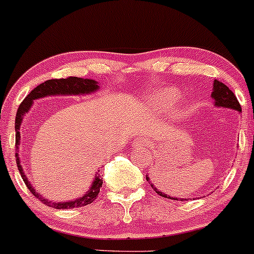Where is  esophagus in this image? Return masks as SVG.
Instances as JSON below:
<instances>
[{"instance_id": "34e87169", "label": "esophagus", "mask_w": 254, "mask_h": 254, "mask_svg": "<svg viewBox=\"0 0 254 254\" xmlns=\"http://www.w3.org/2000/svg\"><path fill=\"white\" fill-rule=\"evenodd\" d=\"M134 144L136 146H146V145H149V140H147V137H137L134 140Z\"/></svg>"}]
</instances>
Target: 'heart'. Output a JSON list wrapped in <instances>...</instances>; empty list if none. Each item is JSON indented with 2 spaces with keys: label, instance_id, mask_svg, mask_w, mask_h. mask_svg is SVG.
<instances>
[{
  "label": "heart",
  "instance_id": "obj_1",
  "mask_svg": "<svg viewBox=\"0 0 254 254\" xmlns=\"http://www.w3.org/2000/svg\"><path fill=\"white\" fill-rule=\"evenodd\" d=\"M179 94L174 89H165L156 93L154 97L150 98V105L155 107L156 109L161 110H171L176 104V100Z\"/></svg>",
  "mask_w": 254,
  "mask_h": 254
}]
</instances>
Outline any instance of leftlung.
Wrapping results in <instances>:
<instances>
[{
	"mask_svg": "<svg viewBox=\"0 0 254 254\" xmlns=\"http://www.w3.org/2000/svg\"><path fill=\"white\" fill-rule=\"evenodd\" d=\"M211 95H212V98L215 99L216 107L230 108V109L237 110V112H242V109H241L240 102L237 100V97L233 94V92L230 89V88L227 87V85L223 84V83L220 82V80L215 79V82H213V92H212V94H211ZM146 180L149 181V179H147V177H146ZM151 187H154V185H151ZM154 190L156 191V193H159L160 196L167 198V196L165 195V193L157 191L155 187H154ZM172 198H174V197H172ZM174 200H177V198H174Z\"/></svg>",
	"mask_w": 254,
	"mask_h": 254,
	"instance_id": "1",
	"label": "left lung"
}]
</instances>
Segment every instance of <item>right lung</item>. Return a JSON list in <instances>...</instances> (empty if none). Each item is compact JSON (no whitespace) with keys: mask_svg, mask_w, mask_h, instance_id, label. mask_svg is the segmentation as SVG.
<instances>
[{"mask_svg":"<svg viewBox=\"0 0 254 254\" xmlns=\"http://www.w3.org/2000/svg\"><path fill=\"white\" fill-rule=\"evenodd\" d=\"M98 84L95 80L92 79H83V78H77V77H68V78H59V79H48L46 80L42 84L37 85L31 93L26 97V99L21 103L18 110H17L16 115V147L18 149L19 146V140H21V135H19V127H21L22 119H23V115L31 108L32 103L34 99H38V98L47 97V95H57V94H85V93L94 92L98 89ZM16 161H17V167H18V171L21 174L22 179H23L24 184H26L27 189H29V191L32 192V195L36 196L37 198L42 201L44 205L49 206V207L58 208V210H67V208H74V207H83V206H87L89 203H92L95 198L98 197V193L100 191V187L103 185V179H100L99 176H95L94 182H93L90 190L85 193L83 197L78 198L75 201H69V202H62V203H56L52 202V201L46 200L42 196H39L36 192V190L32 187V185L29 184L28 179L24 175L23 169H22L21 164H19V157L18 154H16Z\"/></svg>","mask_w":254,"mask_h":254,"instance_id":"right-lung-1","label":"right lung"}]
</instances>
